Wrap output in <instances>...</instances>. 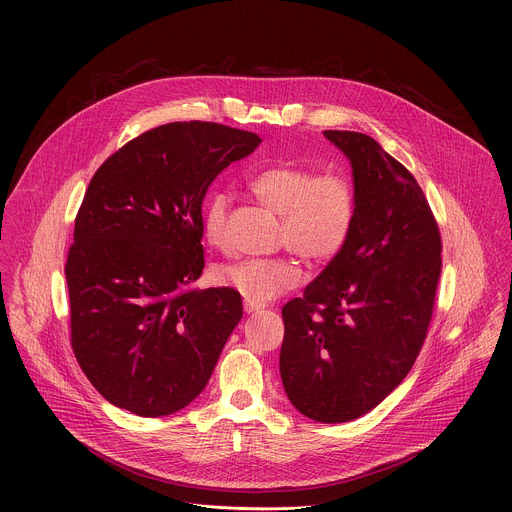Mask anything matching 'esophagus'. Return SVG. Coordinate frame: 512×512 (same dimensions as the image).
<instances>
[{"label": "esophagus", "instance_id": "esophagus-1", "mask_svg": "<svg viewBox=\"0 0 512 512\" xmlns=\"http://www.w3.org/2000/svg\"><path fill=\"white\" fill-rule=\"evenodd\" d=\"M243 308H245L247 314H255V312L263 310V306H261L259 302H251V300H245V302H243Z\"/></svg>", "mask_w": 512, "mask_h": 512}]
</instances>
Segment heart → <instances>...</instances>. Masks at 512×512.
Listing matches in <instances>:
<instances>
[{
	"label": "heart",
	"mask_w": 512,
	"mask_h": 512,
	"mask_svg": "<svg viewBox=\"0 0 512 512\" xmlns=\"http://www.w3.org/2000/svg\"><path fill=\"white\" fill-rule=\"evenodd\" d=\"M259 202L279 214L277 243L296 251L312 265L332 261L348 243L356 218V188L338 170L314 172L296 162L271 164L249 178ZM231 196L225 190L208 194L202 208V233L208 245H229ZM216 279L239 294L267 302L296 287L302 279L294 257H245L216 271Z\"/></svg>",
	"instance_id": "obj_1"
}]
</instances>
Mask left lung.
<instances>
[{"label":"left lung","mask_w":512,"mask_h":512,"mask_svg":"<svg viewBox=\"0 0 512 512\" xmlns=\"http://www.w3.org/2000/svg\"><path fill=\"white\" fill-rule=\"evenodd\" d=\"M324 135L350 160L356 218L346 247L281 310L279 373L300 413L344 423L411 371L433 314L442 237L417 180L371 135Z\"/></svg>","instance_id":"obj_1"}]
</instances>
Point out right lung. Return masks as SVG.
I'll return each mask as SVG.
<instances>
[{
    "label": "right lung",
    "instance_id": "obj_1",
    "mask_svg": "<svg viewBox=\"0 0 512 512\" xmlns=\"http://www.w3.org/2000/svg\"><path fill=\"white\" fill-rule=\"evenodd\" d=\"M259 135L176 121L127 141L95 172L66 257L70 344L93 387L141 417L184 409L243 318L233 287L196 289L202 200Z\"/></svg>",
    "mask_w": 512,
    "mask_h": 512
}]
</instances>
